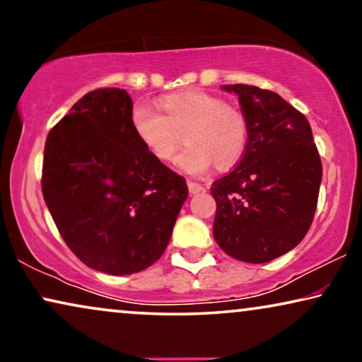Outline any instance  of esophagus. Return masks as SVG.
I'll return each mask as SVG.
<instances>
[{
    "label": "esophagus",
    "mask_w": 362,
    "mask_h": 362,
    "mask_svg": "<svg viewBox=\"0 0 362 362\" xmlns=\"http://www.w3.org/2000/svg\"><path fill=\"white\" fill-rule=\"evenodd\" d=\"M187 187H189L191 194H197V192H201L202 189H204L199 182H194V181H187Z\"/></svg>",
    "instance_id": "obj_1"
}]
</instances>
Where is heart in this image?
Wrapping results in <instances>:
<instances>
[{
	"mask_svg": "<svg viewBox=\"0 0 362 362\" xmlns=\"http://www.w3.org/2000/svg\"><path fill=\"white\" fill-rule=\"evenodd\" d=\"M160 111L138 105L132 112V128L138 141L158 161L175 160L182 143L180 168L202 175L214 165L224 171L242 160L249 145L245 113L221 97L202 90L171 93L161 98Z\"/></svg>",
	"mask_w": 362,
	"mask_h": 362,
	"instance_id": "b5f03b06",
	"label": "heart"
}]
</instances>
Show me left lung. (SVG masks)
I'll list each match as a JSON object with an SVG mask.
<instances>
[{"instance_id":"left-lung-1","label":"left lung","mask_w":362,"mask_h":362,"mask_svg":"<svg viewBox=\"0 0 362 362\" xmlns=\"http://www.w3.org/2000/svg\"><path fill=\"white\" fill-rule=\"evenodd\" d=\"M239 95L249 145L234 170L212 182V234L237 260L265 264L301 242L313 222L323 168L303 113L279 93L222 87Z\"/></svg>"}]
</instances>
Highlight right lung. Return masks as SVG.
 Listing matches in <instances>:
<instances>
[{"label":"right lung","instance_id":"add662e5","mask_svg":"<svg viewBox=\"0 0 362 362\" xmlns=\"http://www.w3.org/2000/svg\"><path fill=\"white\" fill-rule=\"evenodd\" d=\"M132 112L127 90L97 88L74 103L44 146L42 196L64 242L110 275L160 259L187 197L185 177L138 141Z\"/></svg>","mask_w":362,"mask_h":362}]
</instances>
